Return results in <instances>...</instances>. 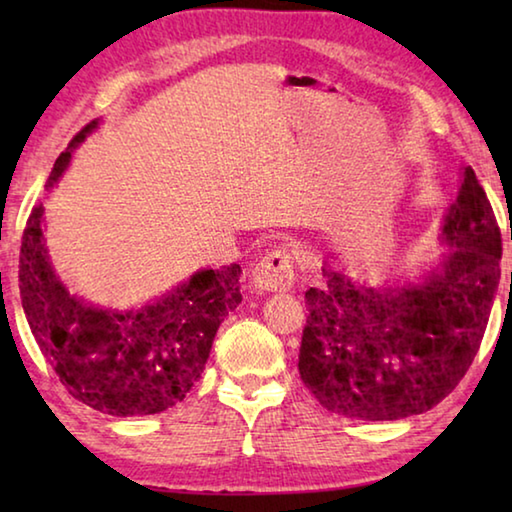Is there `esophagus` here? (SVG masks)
<instances>
[{"mask_svg":"<svg viewBox=\"0 0 512 512\" xmlns=\"http://www.w3.org/2000/svg\"><path fill=\"white\" fill-rule=\"evenodd\" d=\"M250 282L257 291H287L296 282V264L293 255L287 250H273L266 257L259 259V264L253 268Z\"/></svg>","mask_w":512,"mask_h":512,"instance_id":"1","label":"esophagus"}]
</instances>
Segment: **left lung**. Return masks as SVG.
<instances>
[{
  "label": "left lung",
  "mask_w": 512,
  "mask_h": 512,
  "mask_svg": "<svg viewBox=\"0 0 512 512\" xmlns=\"http://www.w3.org/2000/svg\"><path fill=\"white\" fill-rule=\"evenodd\" d=\"M454 246L420 287L366 289L334 271L305 291L300 379L327 411L400 420L429 411L472 366L501 275L497 216L472 167L443 228Z\"/></svg>",
  "instance_id": "8db88e82"
}]
</instances>
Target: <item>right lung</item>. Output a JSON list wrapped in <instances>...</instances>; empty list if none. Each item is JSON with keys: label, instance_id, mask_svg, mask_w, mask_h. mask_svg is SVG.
Returning <instances> with one entry per match:
<instances>
[{"label": "right lung", "instance_id": "right-lung-1", "mask_svg": "<svg viewBox=\"0 0 512 512\" xmlns=\"http://www.w3.org/2000/svg\"><path fill=\"white\" fill-rule=\"evenodd\" d=\"M58 155L49 185L65 171L72 149ZM42 203L33 207L20 248V296L33 339L67 393L108 415H151L185 400L210 357L221 320L241 302V266L201 271L153 305L106 311L69 296L51 271L42 244Z\"/></svg>", "mask_w": 512, "mask_h": 512}]
</instances>
